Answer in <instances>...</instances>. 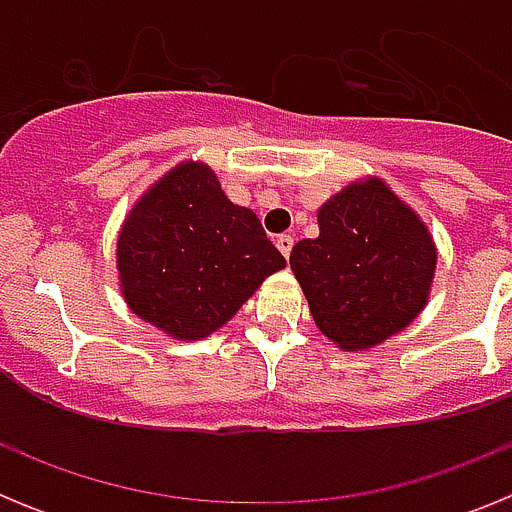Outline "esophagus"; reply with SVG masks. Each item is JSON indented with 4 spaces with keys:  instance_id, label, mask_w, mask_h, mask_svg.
Masks as SVG:
<instances>
[{
    "instance_id": "esophagus-1",
    "label": "esophagus",
    "mask_w": 512,
    "mask_h": 512,
    "mask_svg": "<svg viewBox=\"0 0 512 512\" xmlns=\"http://www.w3.org/2000/svg\"><path fill=\"white\" fill-rule=\"evenodd\" d=\"M292 246H295V238H292V235H289V233L279 235V238H277V248H279V251H282L284 259H289V253H292Z\"/></svg>"
}]
</instances>
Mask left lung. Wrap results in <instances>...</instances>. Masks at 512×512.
Listing matches in <instances>:
<instances>
[{
    "mask_svg": "<svg viewBox=\"0 0 512 512\" xmlns=\"http://www.w3.org/2000/svg\"><path fill=\"white\" fill-rule=\"evenodd\" d=\"M318 238L289 253L312 320L341 351H372L431 300L438 248L423 217L379 176H361L318 210Z\"/></svg>",
    "mask_w": 512,
    "mask_h": 512,
    "instance_id": "8db88e82",
    "label": "left lung"
}]
</instances>
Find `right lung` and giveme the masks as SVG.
I'll return each mask as SVG.
<instances>
[{"mask_svg": "<svg viewBox=\"0 0 512 512\" xmlns=\"http://www.w3.org/2000/svg\"><path fill=\"white\" fill-rule=\"evenodd\" d=\"M115 259L125 305L174 341L212 336L287 266L256 212L233 205L215 171L192 158L135 200Z\"/></svg>", "mask_w": 512, "mask_h": 512, "instance_id": "add662e5", "label": "right lung"}]
</instances>
